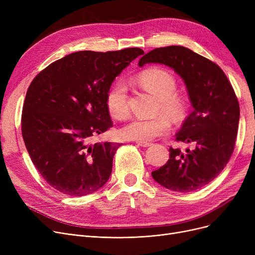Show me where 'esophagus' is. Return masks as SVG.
Segmentation results:
<instances>
[{"label":"esophagus","mask_w":255,"mask_h":255,"mask_svg":"<svg viewBox=\"0 0 255 255\" xmlns=\"http://www.w3.org/2000/svg\"><path fill=\"white\" fill-rule=\"evenodd\" d=\"M136 143L140 146H144V148H146V146H150L152 145V142H148V141H136Z\"/></svg>","instance_id":"34e87169"}]
</instances>
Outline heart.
<instances>
[{"mask_svg":"<svg viewBox=\"0 0 255 255\" xmlns=\"http://www.w3.org/2000/svg\"><path fill=\"white\" fill-rule=\"evenodd\" d=\"M140 86L159 99V111L172 120H179L186 110L183 97L175 93L176 78L169 71L161 68H151L141 72L138 77ZM106 107L110 115L118 120L125 119L129 113L127 89L123 83L115 84L106 94ZM170 129L169 120L165 116L152 119L134 118L127 123L120 133L129 140L148 141L163 135Z\"/></svg>","mask_w":255,"mask_h":255,"instance_id":"obj_1","label":"heart"}]
</instances>
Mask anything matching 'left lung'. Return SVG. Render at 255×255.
<instances>
[{
  "mask_svg": "<svg viewBox=\"0 0 255 255\" xmlns=\"http://www.w3.org/2000/svg\"><path fill=\"white\" fill-rule=\"evenodd\" d=\"M150 63L170 67L184 80L193 112L176 139L195 143L194 150L185 152L170 146L168 161L152 171V177L169 190L195 191L219 175L234 152L240 119L238 98L220 67L189 48H155L140 58L138 66Z\"/></svg>",
  "mask_w": 255,
  "mask_h": 255,
  "instance_id": "left-lung-1",
  "label": "left lung"
}]
</instances>
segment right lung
Masks as SVG:
<instances>
[{
	"instance_id": "obj_1",
	"label": "right lung",
	"mask_w": 255,
	"mask_h": 255,
	"mask_svg": "<svg viewBox=\"0 0 255 255\" xmlns=\"http://www.w3.org/2000/svg\"><path fill=\"white\" fill-rule=\"evenodd\" d=\"M138 47L84 50L51 63L26 92L21 133L42 178L71 196L97 191L110 179L120 143H91L113 127L106 94L115 78L138 56Z\"/></svg>"
}]
</instances>
